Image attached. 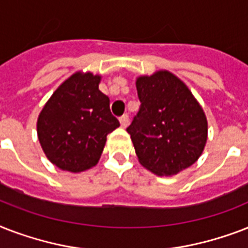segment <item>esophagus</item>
Listing matches in <instances>:
<instances>
[{"label":"esophagus","instance_id":"esophagus-1","mask_svg":"<svg viewBox=\"0 0 248 248\" xmlns=\"http://www.w3.org/2000/svg\"><path fill=\"white\" fill-rule=\"evenodd\" d=\"M128 121H130V120H128V116H127V114H124V116H122V117H121V118H120V124H121V127H127V126H128Z\"/></svg>","mask_w":248,"mask_h":248}]
</instances>
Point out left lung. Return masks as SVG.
Instances as JSON below:
<instances>
[{
  "instance_id": "8db88e82",
  "label": "left lung",
  "mask_w": 248,
  "mask_h": 248,
  "mask_svg": "<svg viewBox=\"0 0 248 248\" xmlns=\"http://www.w3.org/2000/svg\"><path fill=\"white\" fill-rule=\"evenodd\" d=\"M139 112L127 132L139 162L158 176L176 175L200 158L207 141L202 107L181 79L158 71L136 79Z\"/></svg>"
}]
</instances>
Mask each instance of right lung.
Segmentation results:
<instances>
[{
	"label": "right lung",
	"mask_w": 248,
	"mask_h": 248,
	"mask_svg": "<svg viewBox=\"0 0 248 248\" xmlns=\"http://www.w3.org/2000/svg\"><path fill=\"white\" fill-rule=\"evenodd\" d=\"M100 76L77 72L52 93L37 121L45 155L65 171L81 172L100 158L107 135L120 126L99 90Z\"/></svg>",
	"instance_id": "1"
}]
</instances>
